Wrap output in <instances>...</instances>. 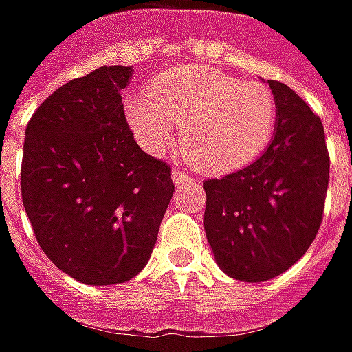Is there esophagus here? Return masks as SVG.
<instances>
[{"label":"esophagus","mask_w":352,"mask_h":352,"mask_svg":"<svg viewBox=\"0 0 352 352\" xmlns=\"http://www.w3.org/2000/svg\"><path fill=\"white\" fill-rule=\"evenodd\" d=\"M171 179H173V183L175 184H181V183H186V181H192L190 177L183 173V171H179V169H173V173H171Z\"/></svg>","instance_id":"34e87169"}]
</instances>
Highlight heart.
<instances>
[{"label": "heart", "instance_id": "1", "mask_svg": "<svg viewBox=\"0 0 352 352\" xmlns=\"http://www.w3.org/2000/svg\"><path fill=\"white\" fill-rule=\"evenodd\" d=\"M125 122L152 156L169 151L181 129V151L194 168L225 175L250 166L269 146L276 127V99L259 82H242L217 68L183 65L160 72L151 97L129 95Z\"/></svg>", "mask_w": 352, "mask_h": 352}]
</instances>
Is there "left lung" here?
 <instances>
[{
    "label": "left lung",
    "mask_w": 352,
    "mask_h": 352,
    "mask_svg": "<svg viewBox=\"0 0 352 352\" xmlns=\"http://www.w3.org/2000/svg\"><path fill=\"white\" fill-rule=\"evenodd\" d=\"M276 127L248 168L208 179L204 228L219 269L265 282L296 265L318 232L330 177L320 118L286 83L269 80Z\"/></svg>",
    "instance_id": "8db88e82"
}]
</instances>
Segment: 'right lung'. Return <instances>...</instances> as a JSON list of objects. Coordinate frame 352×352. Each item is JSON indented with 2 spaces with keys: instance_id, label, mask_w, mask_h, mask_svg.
I'll list each match as a JSON object with an SVG mask.
<instances>
[{
  "instance_id": "obj_1",
  "label": "right lung",
  "mask_w": 352,
  "mask_h": 352,
  "mask_svg": "<svg viewBox=\"0 0 352 352\" xmlns=\"http://www.w3.org/2000/svg\"><path fill=\"white\" fill-rule=\"evenodd\" d=\"M131 66L65 83L26 125L22 204L43 253L89 286L122 284L151 259L175 186L135 142L122 91Z\"/></svg>"
}]
</instances>
